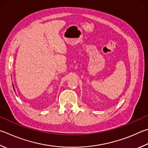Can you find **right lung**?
<instances>
[{"label": "right lung", "mask_w": 148, "mask_h": 148, "mask_svg": "<svg viewBox=\"0 0 148 148\" xmlns=\"http://www.w3.org/2000/svg\"><path fill=\"white\" fill-rule=\"evenodd\" d=\"M13 89H14V91L15 92V88H14V86H13Z\"/></svg>", "instance_id": "right-lung-1"}]
</instances>
